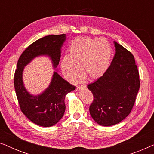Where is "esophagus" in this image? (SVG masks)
I'll return each mask as SVG.
<instances>
[{
    "instance_id": "1",
    "label": "esophagus",
    "mask_w": 154,
    "mask_h": 154,
    "mask_svg": "<svg viewBox=\"0 0 154 154\" xmlns=\"http://www.w3.org/2000/svg\"><path fill=\"white\" fill-rule=\"evenodd\" d=\"M86 88V85H80L79 86H77V89L78 90H80L81 88Z\"/></svg>"
}]
</instances>
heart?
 I'll list each match as a JSON object with an SVG mask.
<instances>
[{
    "mask_svg": "<svg viewBox=\"0 0 154 154\" xmlns=\"http://www.w3.org/2000/svg\"><path fill=\"white\" fill-rule=\"evenodd\" d=\"M111 52L110 43L103 38H75L69 45V55H65L61 62L63 74L73 81L79 75L81 67L89 79H98L109 66Z\"/></svg>",
    "mask_w": 154,
    "mask_h": 154,
    "instance_id": "obj_1",
    "label": "heart"
}]
</instances>
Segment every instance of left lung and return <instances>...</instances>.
<instances>
[{
  "label": "left lung",
  "instance_id": "8db88e82",
  "mask_svg": "<svg viewBox=\"0 0 154 154\" xmlns=\"http://www.w3.org/2000/svg\"><path fill=\"white\" fill-rule=\"evenodd\" d=\"M114 45L115 55L106 72L88 85L93 94L90 115L103 126L116 125L130 114L140 87L133 54L116 41Z\"/></svg>",
  "mask_w": 154,
  "mask_h": 154
}]
</instances>
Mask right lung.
<instances>
[{
  "label": "right lung",
  "instance_id": "obj_1",
  "mask_svg": "<svg viewBox=\"0 0 154 154\" xmlns=\"http://www.w3.org/2000/svg\"><path fill=\"white\" fill-rule=\"evenodd\" d=\"M65 39L66 34L50 35L33 42L21 54L14 72V85L20 110L33 123L43 127L55 125L62 119L66 109L65 96L75 87L54 72L49 87L40 95L32 96L25 89L22 72L24 67L39 55L49 56L56 67Z\"/></svg>",
  "mask_w": 154,
  "mask_h": 154
}]
</instances>
